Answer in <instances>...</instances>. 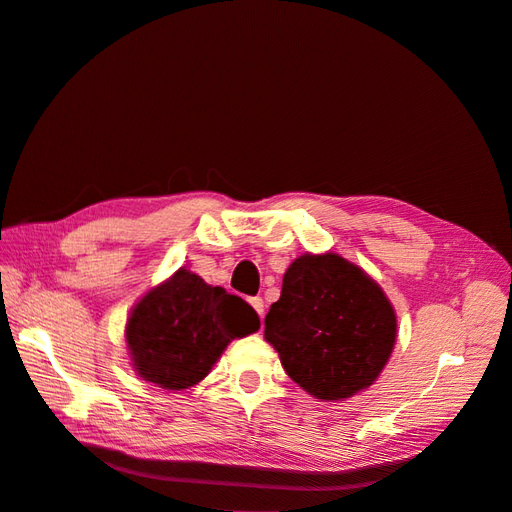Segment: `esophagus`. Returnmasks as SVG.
<instances>
[{
    "label": "esophagus",
    "instance_id": "1",
    "mask_svg": "<svg viewBox=\"0 0 512 512\" xmlns=\"http://www.w3.org/2000/svg\"><path fill=\"white\" fill-rule=\"evenodd\" d=\"M250 303H252V307L256 309V314L262 318V316H265V301H262L260 297H252L250 299Z\"/></svg>",
    "mask_w": 512,
    "mask_h": 512
}]
</instances>
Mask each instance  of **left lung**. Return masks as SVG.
<instances>
[{
    "mask_svg": "<svg viewBox=\"0 0 512 512\" xmlns=\"http://www.w3.org/2000/svg\"><path fill=\"white\" fill-rule=\"evenodd\" d=\"M265 339L290 380L320 401L369 389L389 363L397 314L374 277L344 256L303 254L284 273Z\"/></svg>",
    "mask_w": 512,
    "mask_h": 512,
    "instance_id": "1",
    "label": "left lung"
}]
</instances>
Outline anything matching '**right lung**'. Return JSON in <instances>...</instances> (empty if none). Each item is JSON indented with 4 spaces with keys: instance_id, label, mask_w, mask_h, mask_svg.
Segmentation results:
<instances>
[{
    "instance_id": "1",
    "label": "right lung",
    "mask_w": 512,
    "mask_h": 512,
    "mask_svg": "<svg viewBox=\"0 0 512 512\" xmlns=\"http://www.w3.org/2000/svg\"><path fill=\"white\" fill-rule=\"evenodd\" d=\"M260 329L252 305L181 267L136 301L126 322L134 371L164 391L203 380L232 339Z\"/></svg>"
}]
</instances>
